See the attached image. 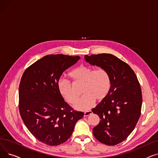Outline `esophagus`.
Here are the masks:
<instances>
[{
  "label": "esophagus",
  "mask_w": 158,
  "mask_h": 158,
  "mask_svg": "<svg viewBox=\"0 0 158 158\" xmlns=\"http://www.w3.org/2000/svg\"><path fill=\"white\" fill-rule=\"evenodd\" d=\"M92 113V111L91 110H89V111H85L84 113V116L85 117H88V116H89V114H91Z\"/></svg>",
  "instance_id": "esophagus-1"
}]
</instances>
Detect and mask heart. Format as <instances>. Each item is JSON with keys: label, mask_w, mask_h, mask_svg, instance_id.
Listing matches in <instances>:
<instances>
[{"label": "heart", "mask_w": 158, "mask_h": 158, "mask_svg": "<svg viewBox=\"0 0 158 158\" xmlns=\"http://www.w3.org/2000/svg\"><path fill=\"white\" fill-rule=\"evenodd\" d=\"M69 76L73 83H82L81 98L74 105V108L79 111L89 109L95 99L101 101L108 94L111 86V79L106 69L95 70L92 66L81 65L72 70ZM57 88L61 95L69 103L73 104L78 98L70 81L60 79L57 82Z\"/></svg>", "instance_id": "heart-1"}]
</instances>
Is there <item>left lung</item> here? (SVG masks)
<instances>
[{"mask_svg":"<svg viewBox=\"0 0 158 158\" xmlns=\"http://www.w3.org/2000/svg\"><path fill=\"white\" fill-rule=\"evenodd\" d=\"M86 61L109 72L111 86L95 108L101 120L93 129L99 142L115 145L125 140L136 127L141 114L142 94L139 82L130 66L110 54L85 55Z\"/></svg>","mask_w":158,"mask_h":158,"instance_id":"obj_1","label":"left lung"}]
</instances>
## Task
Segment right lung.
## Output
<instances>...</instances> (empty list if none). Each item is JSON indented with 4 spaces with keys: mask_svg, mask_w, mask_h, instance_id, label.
Masks as SVG:
<instances>
[{
    "mask_svg": "<svg viewBox=\"0 0 158 158\" xmlns=\"http://www.w3.org/2000/svg\"><path fill=\"white\" fill-rule=\"evenodd\" d=\"M79 56L47 55L29 66L19 86V111L31 133L51 146L65 142L84 113L74 110L60 94L57 82Z\"/></svg>",
    "mask_w": 158,
    "mask_h": 158,
    "instance_id": "right-lung-1",
    "label": "right lung"
}]
</instances>
